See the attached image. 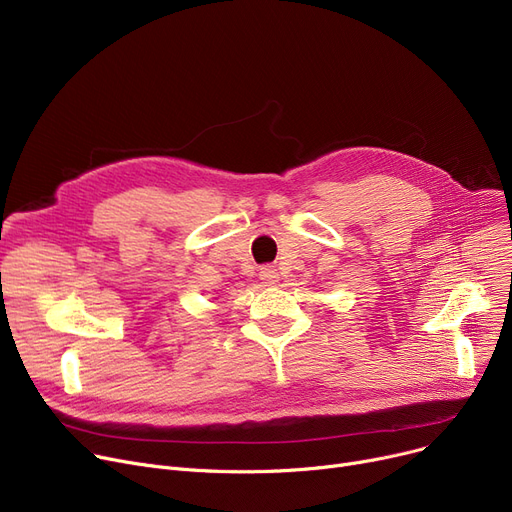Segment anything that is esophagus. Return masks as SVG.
<instances>
[{
  "label": "esophagus",
  "mask_w": 512,
  "mask_h": 512,
  "mask_svg": "<svg viewBox=\"0 0 512 512\" xmlns=\"http://www.w3.org/2000/svg\"><path fill=\"white\" fill-rule=\"evenodd\" d=\"M259 276L265 284H276L278 282V270H274V267H261Z\"/></svg>",
  "instance_id": "34e87169"
}]
</instances>
